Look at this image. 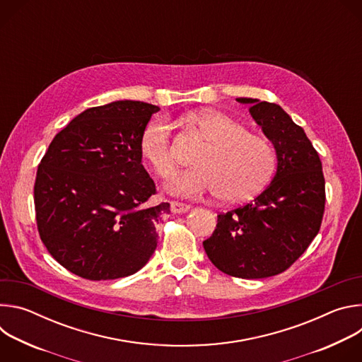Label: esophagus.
Listing matches in <instances>:
<instances>
[{
	"label": "esophagus",
	"mask_w": 362,
	"mask_h": 362,
	"mask_svg": "<svg viewBox=\"0 0 362 362\" xmlns=\"http://www.w3.org/2000/svg\"><path fill=\"white\" fill-rule=\"evenodd\" d=\"M189 209H190V204H187V203H182V202H177V200H173L170 203L172 214H185Z\"/></svg>",
	"instance_id": "esophagus-1"
}]
</instances>
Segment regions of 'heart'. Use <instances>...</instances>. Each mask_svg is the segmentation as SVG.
Listing matches in <instances>:
<instances>
[{"label":"heart","mask_w":362,"mask_h":362,"mask_svg":"<svg viewBox=\"0 0 362 362\" xmlns=\"http://www.w3.org/2000/svg\"><path fill=\"white\" fill-rule=\"evenodd\" d=\"M189 122L206 141L194 154L196 166L170 183L172 192L187 197L215 193L223 203H240L268 183L276 162L268 139L247 132L240 122L221 112L192 113ZM140 153L158 177L169 180L175 176L177 166L165 120H153L144 127Z\"/></svg>","instance_id":"b5f03b06"}]
</instances>
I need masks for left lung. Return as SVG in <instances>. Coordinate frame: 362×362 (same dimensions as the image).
Wrapping results in <instances>:
<instances>
[{"instance_id": "8db88e82", "label": "left lung", "mask_w": 362, "mask_h": 362, "mask_svg": "<svg viewBox=\"0 0 362 362\" xmlns=\"http://www.w3.org/2000/svg\"><path fill=\"white\" fill-rule=\"evenodd\" d=\"M272 141L278 170L249 203L218 215L203 242L212 264L226 275L261 279L286 271L318 235L325 211V179L318 151L303 129L275 103L236 98Z\"/></svg>"}]
</instances>
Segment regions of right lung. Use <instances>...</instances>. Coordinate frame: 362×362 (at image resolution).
<instances>
[{"instance_id": "right-lung-1", "label": "right lung", "mask_w": 362, "mask_h": 362, "mask_svg": "<svg viewBox=\"0 0 362 362\" xmlns=\"http://www.w3.org/2000/svg\"><path fill=\"white\" fill-rule=\"evenodd\" d=\"M158 106L113 101L91 107L56 134L34 183L40 238L54 259L90 281L141 269L158 246L170 204L141 165L140 137Z\"/></svg>"}]
</instances>
